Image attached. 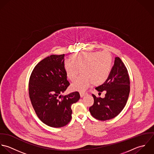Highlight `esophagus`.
I'll list each match as a JSON object with an SVG mask.
<instances>
[{
    "label": "esophagus",
    "instance_id": "obj_1",
    "mask_svg": "<svg viewBox=\"0 0 154 154\" xmlns=\"http://www.w3.org/2000/svg\"><path fill=\"white\" fill-rule=\"evenodd\" d=\"M87 93H86L85 92H80V96H81V97H83L84 96H85L86 94Z\"/></svg>",
    "mask_w": 154,
    "mask_h": 154
}]
</instances>
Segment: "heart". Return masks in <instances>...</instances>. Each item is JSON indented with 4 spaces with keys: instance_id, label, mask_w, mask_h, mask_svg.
<instances>
[{
    "instance_id": "b5f03b06",
    "label": "heart",
    "mask_w": 154,
    "mask_h": 154,
    "mask_svg": "<svg viewBox=\"0 0 154 154\" xmlns=\"http://www.w3.org/2000/svg\"><path fill=\"white\" fill-rule=\"evenodd\" d=\"M70 62L64 63L68 79L74 82L80 69L82 75L71 85V89L84 91L91 85L99 86L108 79L112 69V58L106 52H83L71 56Z\"/></svg>"
}]
</instances>
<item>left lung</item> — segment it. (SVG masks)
Instances as JSON below:
<instances>
[{
    "label": "left lung",
    "mask_w": 154,
    "mask_h": 154,
    "mask_svg": "<svg viewBox=\"0 0 154 154\" xmlns=\"http://www.w3.org/2000/svg\"><path fill=\"white\" fill-rule=\"evenodd\" d=\"M95 89L99 94L103 91H106V94L104 98L92 94L94 103L89 111L93 117L105 121L117 116L124 108L130 93L128 71L120 58L116 57L108 80Z\"/></svg>",
    "instance_id": "8db88e82"
}]
</instances>
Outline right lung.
Segmentation results:
<instances>
[{
  "mask_svg": "<svg viewBox=\"0 0 154 154\" xmlns=\"http://www.w3.org/2000/svg\"><path fill=\"white\" fill-rule=\"evenodd\" d=\"M64 56L52 55L42 60L34 67L29 80L32 107L39 119L52 127H61L70 122L71 105L80 97L78 92L62 95L69 85Z\"/></svg>",
  "mask_w": 154,
  "mask_h": 154,
  "instance_id": "obj_1",
  "label": "right lung"
}]
</instances>
